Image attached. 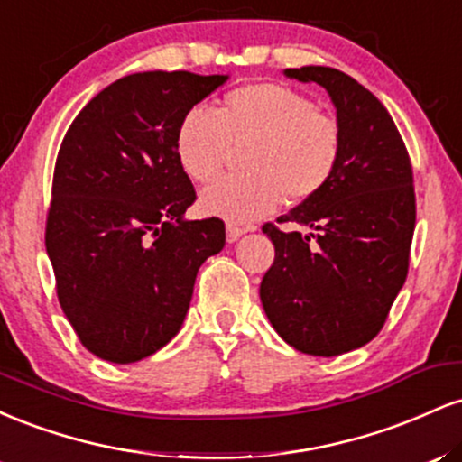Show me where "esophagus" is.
<instances>
[{
  "mask_svg": "<svg viewBox=\"0 0 462 462\" xmlns=\"http://www.w3.org/2000/svg\"><path fill=\"white\" fill-rule=\"evenodd\" d=\"M247 232V227H238V226H235V224H227L226 226V236H227V243H235V241H238V238H241L243 235H245Z\"/></svg>",
  "mask_w": 462,
  "mask_h": 462,
  "instance_id": "34e87169",
  "label": "esophagus"
}]
</instances>
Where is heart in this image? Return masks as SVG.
<instances>
[{"instance_id":"obj_1","label":"heart","mask_w":462,"mask_h":462,"mask_svg":"<svg viewBox=\"0 0 462 462\" xmlns=\"http://www.w3.org/2000/svg\"><path fill=\"white\" fill-rule=\"evenodd\" d=\"M241 152L245 173L201 190V213L232 224L272 215L282 199L300 204L330 182L341 130L309 97L272 82L245 84L221 99L217 113L193 106L176 132V158L193 182H210Z\"/></svg>"}]
</instances>
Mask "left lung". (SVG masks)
Segmentation results:
<instances>
[{
	"label": "left lung",
	"instance_id": "left-lung-1",
	"mask_svg": "<svg viewBox=\"0 0 462 462\" xmlns=\"http://www.w3.org/2000/svg\"><path fill=\"white\" fill-rule=\"evenodd\" d=\"M326 88L337 110L341 153L330 182L280 224L306 232H263L275 247L261 282L273 330L310 356L367 346L406 282L415 232L411 158L386 108L363 84L332 67L284 69Z\"/></svg>",
	"mask_w": 462,
	"mask_h": 462
}]
</instances>
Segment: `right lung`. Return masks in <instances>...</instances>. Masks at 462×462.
Returning a JSON list of instances; mask_svg holds the SVG:
<instances>
[{
	"label": "right lung",
	"mask_w": 462,
	"mask_h": 462,
	"mask_svg": "<svg viewBox=\"0 0 462 462\" xmlns=\"http://www.w3.org/2000/svg\"><path fill=\"white\" fill-rule=\"evenodd\" d=\"M230 76L132 73L79 110L58 152L45 247L62 312L97 358L136 363L182 328L224 221L184 217L195 189L176 158L187 110Z\"/></svg>",
	"instance_id": "obj_1"
}]
</instances>
